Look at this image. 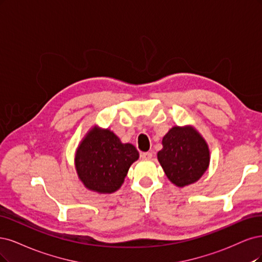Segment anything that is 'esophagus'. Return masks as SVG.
Here are the masks:
<instances>
[{
    "instance_id": "34e87169",
    "label": "esophagus",
    "mask_w": 262,
    "mask_h": 262,
    "mask_svg": "<svg viewBox=\"0 0 262 262\" xmlns=\"http://www.w3.org/2000/svg\"><path fill=\"white\" fill-rule=\"evenodd\" d=\"M140 157H141L142 159H145V160H149V159L152 158V154L149 152V151H148V152H142V154L140 155Z\"/></svg>"
}]
</instances>
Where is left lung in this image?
I'll use <instances>...</instances> for the list:
<instances>
[{"instance_id": "8db88e82", "label": "left lung", "mask_w": 262, "mask_h": 262, "mask_svg": "<svg viewBox=\"0 0 262 262\" xmlns=\"http://www.w3.org/2000/svg\"><path fill=\"white\" fill-rule=\"evenodd\" d=\"M158 160L173 184L179 187L197 182L209 166L207 142L192 127L175 126L162 139Z\"/></svg>"}]
</instances>
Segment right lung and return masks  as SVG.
I'll return each instance as SVG.
<instances>
[{"label": "right lung", "instance_id": "right-lung-1", "mask_svg": "<svg viewBox=\"0 0 262 262\" xmlns=\"http://www.w3.org/2000/svg\"><path fill=\"white\" fill-rule=\"evenodd\" d=\"M138 158L137 149L130 143H122L111 130L96 127L77 149L76 170L88 189L110 193L121 187L129 166Z\"/></svg>", "mask_w": 262, "mask_h": 262}]
</instances>
